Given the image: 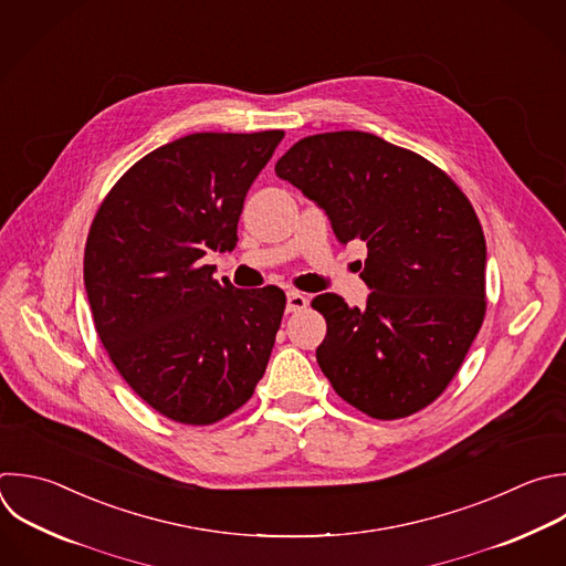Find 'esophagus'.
I'll list each match as a JSON object with an SVG mask.
<instances>
[{
	"label": "esophagus",
	"mask_w": 566,
	"mask_h": 566,
	"mask_svg": "<svg viewBox=\"0 0 566 566\" xmlns=\"http://www.w3.org/2000/svg\"><path fill=\"white\" fill-rule=\"evenodd\" d=\"M306 304H308V300H306L304 293H300V291H286V311H289V313H297V311L306 308Z\"/></svg>",
	"instance_id": "esophagus-1"
}]
</instances>
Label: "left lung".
Segmentation results:
<instances>
[{"label": "left lung", "instance_id": "obj_1", "mask_svg": "<svg viewBox=\"0 0 566 566\" xmlns=\"http://www.w3.org/2000/svg\"><path fill=\"white\" fill-rule=\"evenodd\" d=\"M275 172L326 213L342 244L368 249L364 308L335 293L311 302L326 319L322 373L370 418L424 409L453 380L486 311V242L471 202L429 159L361 130L308 135Z\"/></svg>", "mask_w": 566, "mask_h": 566}]
</instances>
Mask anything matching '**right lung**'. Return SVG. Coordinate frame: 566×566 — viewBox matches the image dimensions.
<instances>
[{
    "label": "right lung",
    "instance_id": "right-lung-1",
    "mask_svg": "<svg viewBox=\"0 0 566 566\" xmlns=\"http://www.w3.org/2000/svg\"><path fill=\"white\" fill-rule=\"evenodd\" d=\"M284 130L193 133L133 164L86 240L97 335L128 387L181 424H213L253 396L284 291L235 289L205 264L233 251L251 184Z\"/></svg>",
    "mask_w": 566,
    "mask_h": 566
}]
</instances>
